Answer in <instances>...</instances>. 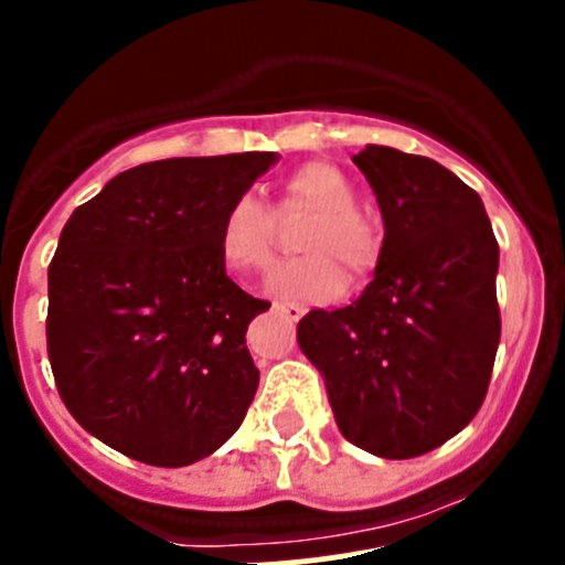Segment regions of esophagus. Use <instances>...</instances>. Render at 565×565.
<instances>
[{
  "label": "esophagus",
  "mask_w": 565,
  "mask_h": 565,
  "mask_svg": "<svg viewBox=\"0 0 565 565\" xmlns=\"http://www.w3.org/2000/svg\"><path fill=\"white\" fill-rule=\"evenodd\" d=\"M273 311H276V315H281L284 320H300V317L306 315V309L300 303H284V300L273 303Z\"/></svg>",
  "instance_id": "obj_1"
}]
</instances>
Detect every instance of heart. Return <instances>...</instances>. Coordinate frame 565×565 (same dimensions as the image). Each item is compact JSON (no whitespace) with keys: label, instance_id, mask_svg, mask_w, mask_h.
Listing matches in <instances>:
<instances>
[{"label":"heart","instance_id":"heart-1","mask_svg":"<svg viewBox=\"0 0 565 565\" xmlns=\"http://www.w3.org/2000/svg\"><path fill=\"white\" fill-rule=\"evenodd\" d=\"M311 212L298 234L306 256L276 270L270 287L278 298L328 300L342 292V271L353 278L375 270L383 237L375 223L359 210L353 182L331 162H309L289 173L273 210L254 195H237L223 210L217 245L228 267L243 273H267L276 256L278 222Z\"/></svg>","mask_w":565,"mask_h":565}]
</instances>
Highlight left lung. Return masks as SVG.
I'll use <instances>...</instances> for the list:
<instances>
[{"instance_id":"left-lung-1","label":"left lung","mask_w":565,"mask_h":565,"mask_svg":"<svg viewBox=\"0 0 565 565\" xmlns=\"http://www.w3.org/2000/svg\"><path fill=\"white\" fill-rule=\"evenodd\" d=\"M383 215L375 276L342 309H311L300 350L322 372L350 445L425 456L483 405L500 344V245L483 201L428 157L366 146L353 157Z\"/></svg>"}]
</instances>
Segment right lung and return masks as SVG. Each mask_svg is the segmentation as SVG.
<instances>
[{
  "instance_id": "add662e5",
  "label": "right lung",
  "mask_w": 565,
  "mask_h": 565,
  "mask_svg": "<svg viewBox=\"0 0 565 565\" xmlns=\"http://www.w3.org/2000/svg\"><path fill=\"white\" fill-rule=\"evenodd\" d=\"M276 160L146 162L63 226L49 265V364L71 416L113 450L188 467L243 425L259 386L245 331L270 303L226 276L217 226Z\"/></svg>"
}]
</instances>
